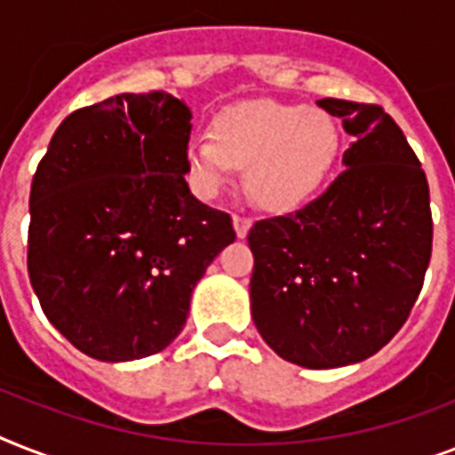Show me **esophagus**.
<instances>
[{
	"instance_id": "34e87169",
	"label": "esophagus",
	"mask_w": 455,
	"mask_h": 455,
	"mask_svg": "<svg viewBox=\"0 0 455 455\" xmlns=\"http://www.w3.org/2000/svg\"><path fill=\"white\" fill-rule=\"evenodd\" d=\"M250 227H252V220H250V217L234 214V228H235V235H238V238H245L250 231Z\"/></svg>"
}]
</instances>
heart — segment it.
<instances>
[{"mask_svg":"<svg viewBox=\"0 0 455 455\" xmlns=\"http://www.w3.org/2000/svg\"><path fill=\"white\" fill-rule=\"evenodd\" d=\"M210 130L212 137L191 134L184 144L193 191L217 198L245 167L252 198L276 212L302 205L321 188L339 148L332 117L298 103L228 106L212 117Z\"/></svg>","mask_w":455,"mask_h":455,"instance_id":"1","label":"heart"}]
</instances>
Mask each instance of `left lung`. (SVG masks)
Listing matches in <instances>:
<instances>
[{
	"label": "left lung",
	"instance_id": "left-lung-1",
	"mask_svg": "<svg viewBox=\"0 0 455 455\" xmlns=\"http://www.w3.org/2000/svg\"><path fill=\"white\" fill-rule=\"evenodd\" d=\"M318 106L354 137L345 172L298 212L250 228V311L281 359L339 368L373 356L409 318L430 264V188L380 106Z\"/></svg>",
	"mask_w": 455,
	"mask_h": 455
}]
</instances>
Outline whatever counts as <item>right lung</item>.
I'll return each mask as SVG.
<instances>
[{"mask_svg":"<svg viewBox=\"0 0 455 455\" xmlns=\"http://www.w3.org/2000/svg\"><path fill=\"white\" fill-rule=\"evenodd\" d=\"M191 108L167 92L70 113L30 188L28 274L46 318L92 359L134 361L184 331L191 292L235 241L186 184Z\"/></svg>","mask_w":455,"mask_h":455,"instance_id":"obj_1","label":"right lung"}]
</instances>
